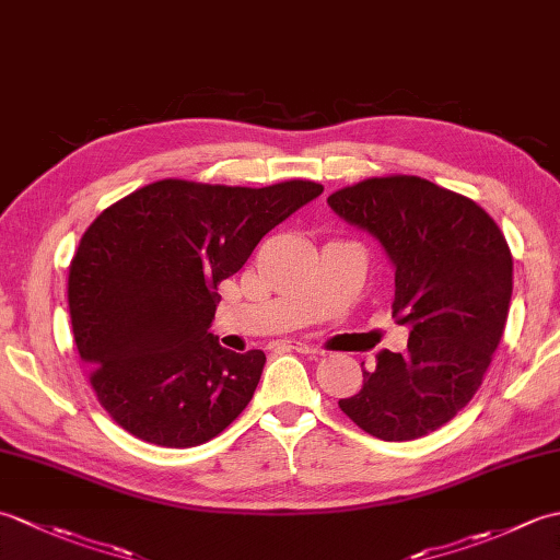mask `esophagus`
Listing matches in <instances>:
<instances>
[{
    "mask_svg": "<svg viewBox=\"0 0 560 560\" xmlns=\"http://www.w3.org/2000/svg\"><path fill=\"white\" fill-rule=\"evenodd\" d=\"M271 349H289V351H299V353H313L315 349L311 343L305 341H291V339H283V341H273Z\"/></svg>",
    "mask_w": 560,
    "mask_h": 560,
    "instance_id": "esophagus-1",
    "label": "esophagus"
}]
</instances>
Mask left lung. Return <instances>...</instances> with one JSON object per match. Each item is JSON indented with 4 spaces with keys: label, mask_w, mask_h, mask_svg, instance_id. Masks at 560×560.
<instances>
[{
    "label": "left lung",
    "mask_w": 560,
    "mask_h": 560,
    "mask_svg": "<svg viewBox=\"0 0 560 560\" xmlns=\"http://www.w3.org/2000/svg\"><path fill=\"white\" fill-rule=\"evenodd\" d=\"M327 205L385 247L392 317L409 327L407 351H380L339 409L389 443L433 433L477 395L501 343L513 295L505 235L477 201L416 175L368 177Z\"/></svg>",
    "instance_id": "left-lung-1"
}]
</instances>
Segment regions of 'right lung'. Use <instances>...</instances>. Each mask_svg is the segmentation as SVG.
Returning <instances> with one entry per match:
<instances>
[{
	"mask_svg": "<svg viewBox=\"0 0 560 560\" xmlns=\"http://www.w3.org/2000/svg\"><path fill=\"white\" fill-rule=\"evenodd\" d=\"M313 180L229 187L159 180L93 221L69 265L81 361L115 423L161 447L217 438L247 407L267 355L211 335L223 279L273 225L323 195Z\"/></svg>",
	"mask_w": 560,
	"mask_h": 560,
	"instance_id": "obj_1",
	"label": "right lung"
}]
</instances>
